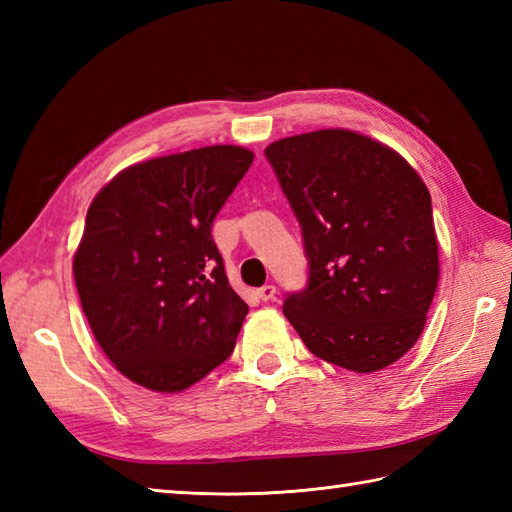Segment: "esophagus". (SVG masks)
<instances>
[{"label":"esophagus","mask_w":512,"mask_h":512,"mask_svg":"<svg viewBox=\"0 0 512 512\" xmlns=\"http://www.w3.org/2000/svg\"><path fill=\"white\" fill-rule=\"evenodd\" d=\"M275 295H277V288L273 284H266V286H262V288L257 290V297L262 299V301H273Z\"/></svg>","instance_id":"obj_1"}]
</instances>
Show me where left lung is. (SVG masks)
<instances>
[{
	"mask_svg": "<svg viewBox=\"0 0 512 512\" xmlns=\"http://www.w3.org/2000/svg\"><path fill=\"white\" fill-rule=\"evenodd\" d=\"M264 154L308 257V286L286 295V319L332 365L367 374L396 363L438 288L429 189L394 149L350 129L281 138Z\"/></svg>",
	"mask_w": 512,
	"mask_h": 512,
	"instance_id": "1",
	"label": "left lung"
}]
</instances>
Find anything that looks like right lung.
<instances>
[{
	"label": "right lung",
	"instance_id": "right-lung-1",
	"mask_svg": "<svg viewBox=\"0 0 512 512\" xmlns=\"http://www.w3.org/2000/svg\"><path fill=\"white\" fill-rule=\"evenodd\" d=\"M253 158L213 145L138 162L92 200L76 290L94 339L136 385L173 394L231 356L248 306L211 226Z\"/></svg>",
	"mask_w": 512,
	"mask_h": 512
}]
</instances>
